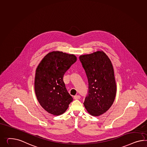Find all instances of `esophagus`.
Wrapping results in <instances>:
<instances>
[{
    "mask_svg": "<svg viewBox=\"0 0 147 147\" xmlns=\"http://www.w3.org/2000/svg\"><path fill=\"white\" fill-rule=\"evenodd\" d=\"M81 98V96L80 95H76L74 96V98L75 99H79Z\"/></svg>",
    "mask_w": 147,
    "mask_h": 147,
    "instance_id": "1",
    "label": "esophagus"
}]
</instances>
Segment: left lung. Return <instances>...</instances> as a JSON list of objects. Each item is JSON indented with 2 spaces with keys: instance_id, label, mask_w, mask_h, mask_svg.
<instances>
[{
  "instance_id": "left-lung-1",
  "label": "left lung",
  "mask_w": 147,
  "mask_h": 147,
  "mask_svg": "<svg viewBox=\"0 0 147 147\" xmlns=\"http://www.w3.org/2000/svg\"><path fill=\"white\" fill-rule=\"evenodd\" d=\"M88 81V93L84 104L88 112L99 116L110 108L117 91L111 60L103 51L80 56Z\"/></svg>"
}]
</instances>
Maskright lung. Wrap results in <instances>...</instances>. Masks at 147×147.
I'll use <instances>...</instances> for the list:
<instances>
[{"label":"right lung","instance_id":"right-lung-1","mask_svg":"<svg viewBox=\"0 0 147 147\" xmlns=\"http://www.w3.org/2000/svg\"><path fill=\"white\" fill-rule=\"evenodd\" d=\"M76 59L74 55L52 51L44 57L36 68V97L42 107L49 113L62 115L72 102L73 98L66 88L63 76Z\"/></svg>","mask_w":147,"mask_h":147}]
</instances>
